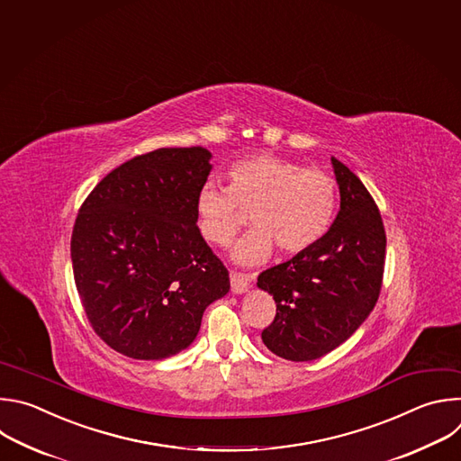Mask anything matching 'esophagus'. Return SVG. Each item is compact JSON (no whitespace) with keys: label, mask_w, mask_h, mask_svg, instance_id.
Listing matches in <instances>:
<instances>
[{"label":"esophagus","mask_w":461,"mask_h":461,"mask_svg":"<svg viewBox=\"0 0 461 461\" xmlns=\"http://www.w3.org/2000/svg\"><path fill=\"white\" fill-rule=\"evenodd\" d=\"M252 278L250 276L240 274V272H230V289L234 294H243L250 287Z\"/></svg>","instance_id":"obj_1"}]
</instances>
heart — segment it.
<instances>
[{
	"label": "heart",
	"mask_w": 461,
	"mask_h": 461,
	"mask_svg": "<svg viewBox=\"0 0 461 461\" xmlns=\"http://www.w3.org/2000/svg\"><path fill=\"white\" fill-rule=\"evenodd\" d=\"M227 179V189L212 183L200 189L196 223L205 241L227 247L245 223L243 212H249L252 230L232 250V259L240 265L267 261L274 245L284 254L303 252L332 225L336 181L323 168L274 154H254L236 161Z\"/></svg>",
	"instance_id": "obj_1"
}]
</instances>
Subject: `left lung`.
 <instances>
[{
    "label": "left lung",
    "mask_w": 461,
    "mask_h": 461,
    "mask_svg": "<svg viewBox=\"0 0 461 461\" xmlns=\"http://www.w3.org/2000/svg\"><path fill=\"white\" fill-rule=\"evenodd\" d=\"M330 163L339 187L334 223L314 247L258 276V287L276 302L261 339L291 361L321 357L347 341L382 289L387 238L380 211L348 167Z\"/></svg>",
    "instance_id": "obj_1"
}]
</instances>
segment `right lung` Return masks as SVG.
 I'll return each instance as SVG.
<instances>
[{"instance_id":"1","label":"right lung","mask_w":461,"mask_h":461,"mask_svg":"<svg viewBox=\"0 0 461 461\" xmlns=\"http://www.w3.org/2000/svg\"><path fill=\"white\" fill-rule=\"evenodd\" d=\"M203 147L158 149L107 174L79 209L70 240L77 294L96 334L134 359H163L198 336L229 272L196 225L211 174Z\"/></svg>"}]
</instances>
